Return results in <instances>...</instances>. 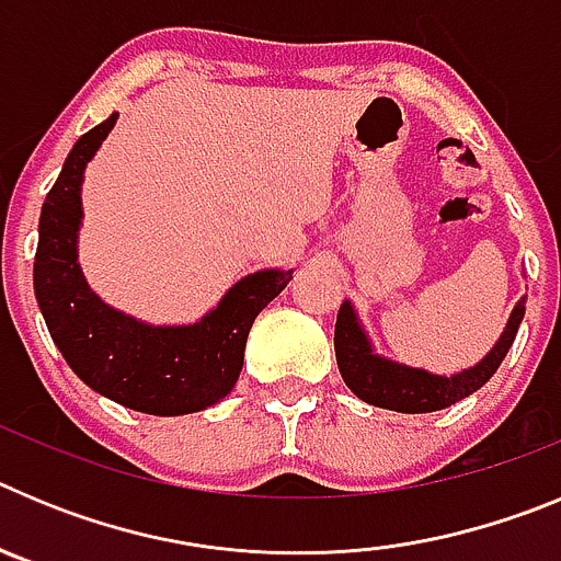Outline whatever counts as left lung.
<instances>
[{
    "instance_id": "obj_1",
    "label": "left lung",
    "mask_w": 561,
    "mask_h": 561,
    "mask_svg": "<svg viewBox=\"0 0 561 561\" xmlns=\"http://www.w3.org/2000/svg\"><path fill=\"white\" fill-rule=\"evenodd\" d=\"M523 317L525 297L514 306L497 345L474 368L460 370L455 376H435L430 370L408 368V365H399V362L374 354L370 340L362 331L359 320H356L354 306L345 300L340 306L334 329L336 365H340V374L351 388V393L374 404V408L396 410V413H435V410H444L455 401L472 396L474 390H480L485 381L492 379L494 370L500 368V362L512 348Z\"/></svg>"
}]
</instances>
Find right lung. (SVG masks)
<instances>
[{"label": "right lung", "mask_w": 561, "mask_h": 561, "mask_svg": "<svg viewBox=\"0 0 561 561\" xmlns=\"http://www.w3.org/2000/svg\"><path fill=\"white\" fill-rule=\"evenodd\" d=\"M114 123L117 114L83 134L44 199L33 264L38 309L67 365L92 390L137 413H199L236 388L247 334L291 270L247 275L193 325H148L103 304L78 264V227L83 168Z\"/></svg>", "instance_id": "1"}]
</instances>
